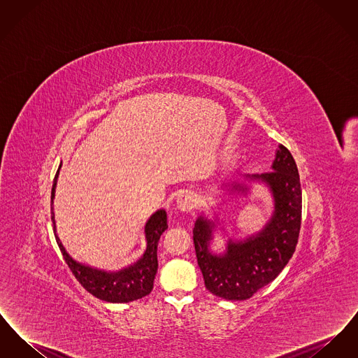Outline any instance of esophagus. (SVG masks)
I'll list each match as a JSON object with an SVG mask.
<instances>
[{
	"label": "esophagus",
	"mask_w": 358,
	"mask_h": 358,
	"mask_svg": "<svg viewBox=\"0 0 358 358\" xmlns=\"http://www.w3.org/2000/svg\"><path fill=\"white\" fill-rule=\"evenodd\" d=\"M176 203H177V206L182 212H190L196 206V196L190 190H182L177 196V201Z\"/></svg>",
	"instance_id": "esophagus-1"
}]
</instances>
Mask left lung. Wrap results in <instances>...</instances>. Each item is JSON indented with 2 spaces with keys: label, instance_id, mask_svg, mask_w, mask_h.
Here are the masks:
<instances>
[{
  "label": "left lung",
  "instance_id": "left-lung-1",
  "mask_svg": "<svg viewBox=\"0 0 358 358\" xmlns=\"http://www.w3.org/2000/svg\"><path fill=\"white\" fill-rule=\"evenodd\" d=\"M273 190L275 212L266 228L255 238L228 243L224 255L208 251L212 227L200 217L193 228L197 263L205 287L228 301L250 299L286 267L298 244L302 222V189L296 164L283 145L279 146L273 171L254 176ZM236 189L243 190V187Z\"/></svg>",
  "mask_w": 358,
  "mask_h": 358
}]
</instances>
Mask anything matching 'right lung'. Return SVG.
<instances>
[{"label":"right lung","mask_w":358,"mask_h":358,"mask_svg":"<svg viewBox=\"0 0 358 358\" xmlns=\"http://www.w3.org/2000/svg\"><path fill=\"white\" fill-rule=\"evenodd\" d=\"M59 174V169L56 171L53 187L51 193V204L55 197V187L56 178ZM53 209L51 206V210ZM52 222H53V232L57 241V245L63 254L66 263L69 264L71 273L78 279V282L85 287L90 294L94 296L113 303H127L131 301L141 299L149 295L153 289L154 278L157 273V247L158 240L161 235L168 229V217L166 212L158 210L149 219L145 227V234L148 240V248L143 256L136 262V264L124 268L120 273H104L99 270H94L91 267L82 266L76 263L71 256L66 252L63 244L56 235L55 228V217L51 212Z\"/></svg>","instance_id":"1"}]
</instances>
